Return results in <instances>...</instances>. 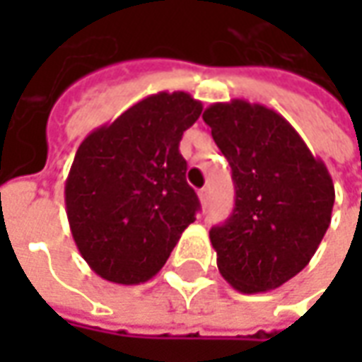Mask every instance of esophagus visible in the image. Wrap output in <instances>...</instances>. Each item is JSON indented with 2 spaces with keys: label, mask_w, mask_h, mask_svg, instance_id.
<instances>
[{
  "label": "esophagus",
  "mask_w": 362,
  "mask_h": 362,
  "mask_svg": "<svg viewBox=\"0 0 362 362\" xmlns=\"http://www.w3.org/2000/svg\"><path fill=\"white\" fill-rule=\"evenodd\" d=\"M197 196H199V202H202V205H204V207H207V205H209V189H199V192H197Z\"/></svg>",
  "instance_id": "obj_1"
}]
</instances>
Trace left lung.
I'll return each instance as SVG.
<instances>
[{"label":"left lung","mask_w":362,"mask_h":362,"mask_svg":"<svg viewBox=\"0 0 362 362\" xmlns=\"http://www.w3.org/2000/svg\"><path fill=\"white\" fill-rule=\"evenodd\" d=\"M204 122L236 189L230 217L209 230L221 275L244 295L281 287L308 266L332 223V176L295 127L262 104L215 103Z\"/></svg>","instance_id":"left-lung-1"}]
</instances>
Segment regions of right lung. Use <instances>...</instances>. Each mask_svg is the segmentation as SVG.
Wrapping results in <instances>:
<instances>
[{
  "label": "right lung",
  "instance_id": "1",
  "mask_svg": "<svg viewBox=\"0 0 362 362\" xmlns=\"http://www.w3.org/2000/svg\"><path fill=\"white\" fill-rule=\"evenodd\" d=\"M184 90L143 98L90 132L66 180V209L83 259L103 279L139 285L160 272L199 199L180 139L202 114Z\"/></svg>",
  "mask_w": 362,
  "mask_h": 362
}]
</instances>
